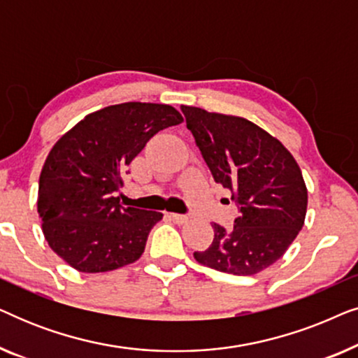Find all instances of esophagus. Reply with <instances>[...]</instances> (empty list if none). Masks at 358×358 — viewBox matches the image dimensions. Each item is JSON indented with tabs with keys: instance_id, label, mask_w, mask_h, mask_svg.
Listing matches in <instances>:
<instances>
[{
	"instance_id": "esophagus-1",
	"label": "esophagus",
	"mask_w": 358,
	"mask_h": 358,
	"mask_svg": "<svg viewBox=\"0 0 358 358\" xmlns=\"http://www.w3.org/2000/svg\"><path fill=\"white\" fill-rule=\"evenodd\" d=\"M169 218L178 224H184L185 222H187V217H185V215H180V213H169Z\"/></svg>"
}]
</instances>
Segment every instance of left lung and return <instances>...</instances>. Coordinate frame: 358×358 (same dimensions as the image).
I'll list each match as a JSON object with an SVG mask.
<instances>
[{
	"label": "left lung",
	"mask_w": 358,
	"mask_h": 358,
	"mask_svg": "<svg viewBox=\"0 0 358 358\" xmlns=\"http://www.w3.org/2000/svg\"><path fill=\"white\" fill-rule=\"evenodd\" d=\"M215 182L231 190L234 227L213 223L215 238L195 261L233 275H254L280 259L305 223L308 192L285 146L241 117L180 107Z\"/></svg>",
	"instance_id": "obj_1"
}]
</instances>
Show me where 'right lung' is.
<instances>
[{"mask_svg":"<svg viewBox=\"0 0 358 358\" xmlns=\"http://www.w3.org/2000/svg\"><path fill=\"white\" fill-rule=\"evenodd\" d=\"M182 120L171 106L124 102L86 115L57 141L42 168L37 200L53 252L86 273L140 259L163 213L122 207L115 194L151 136Z\"/></svg>","mask_w":358,"mask_h":358,"instance_id":"right-lung-1","label":"right lung"}]
</instances>
